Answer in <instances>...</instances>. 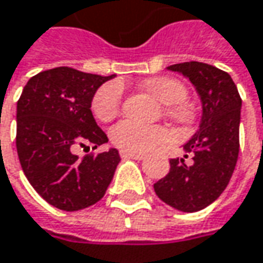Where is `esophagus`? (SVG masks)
Masks as SVG:
<instances>
[{
  "instance_id": "1",
  "label": "esophagus",
  "mask_w": 263,
  "mask_h": 263,
  "mask_svg": "<svg viewBox=\"0 0 263 263\" xmlns=\"http://www.w3.org/2000/svg\"><path fill=\"white\" fill-rule=\"evenodd\" d=\"M120 156H122L123 159H135V161L144 159L143 155H135V153H128V152H120Z\"/></svg>"
}]
</instances>
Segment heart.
<instances>
[{
	"label": "heart",
	"mask_w": 263,
	"mask_h": 263,
	"mask_svg": "<svg viewBox=\"0 0 263 263\" xmlns=\"http://www.w3.org/2000/svg\"><path fill=\"white\" fill-rule=\"evenodd\" d=\"M144 87L156 98L168 104V116L180 123H191L195 111L191 102L184 100L187 89L181 82L171 77H155L144 83ZM123 90L117 82L102 85L95 92L92 100V111L101 122H110L119 115L122 108ZM113 144L122 152L143 155L148 153L170 140V134L161 126L141 125L132 120H123L111 129Z\"/></svg>",
	"instance_id": "b5f03b06"
}]
</instances>
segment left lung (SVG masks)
<instances>
[{
    "label": "left lung",
    "mask_w": 263,
    "mask_h": 263,
    "mask_svg": "<svg viewBox=\"0 0 263 263\" xmlns=\"http://www.w3.org/2000/svg\"><path fill=\"white\" fill-rule=\"evenodd\" d=\"M181 72L195 86L201 102L199 129L183 146L191 161L171 159L170 173L153 184L156 195L173 209L195 213L214 202L229 183L239 152L241 97L224 71L204 62L168 67Z\"/></svg>",
    "instance_id": "obj_1"
}]
</instances>
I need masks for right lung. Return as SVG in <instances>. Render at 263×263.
<instances>
[{
  "label": "right lung",
  "instance_id": "1",
  "mask_svg": "<svg viewBox=\"0 0 263 263\" xmlns=\"http://www.w3.org/2000/svg\"><path fill=\"white\" fill-rule=\"evenodd\" d=\"M58 67L25 85L17 101L16 147L25 176L50 205L77 211L97 204L111 183L120 156L116 148L82 159L79 146L108 141L90 105L102 83L113 79Z\"/></svg>",
  "mask_w": 263,
  "mask_h": 263
}]
</instances>
